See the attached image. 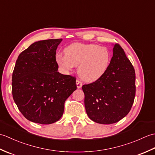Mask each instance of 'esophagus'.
Masks as SVG:
<instances>
[{
  "mask_svg": "<svg viewBox=\"0 0 155 155\" xmlns=\"http://www.w3.org/2000/svg\"><path fill=\"white\" fill-rule=\"evenodd\" d=\"M76 84H77V87L78 88H81L82 87V86H83V84H82L81 82L78 80L76 81Z\"/></svg>",
  "mask_w": 155,
  "mask_h": 155,
  "instance_id": "esophagus-1",
  "label": "esophagus"
}]
</instances>
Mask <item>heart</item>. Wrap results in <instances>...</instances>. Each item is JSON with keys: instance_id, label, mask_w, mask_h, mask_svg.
I'll use <instances>...</instances> for the list:
<instances>
[{"instance_id": "1", "label": "heart", "mask_w": 155, "mask_h": 155, "mask_svg": "<svg viewBox=\"0 0 155 155\" xmlns=\"http://www.w3.org/2000/svg\"><path fill=\"white\" fill-rule=\"evenodd\" d=\"M64 54L56 56V62L64 73L77 66L79 77L88 83L99 80L109 67L110 52L106 47L96 44L74 42L64 49Z\"/></svg>"}]
</instances>
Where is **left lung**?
<instances>
[{"label":"left lung","mask_w":155,"mask_h":155,"mask_svg":"<svg viewBox=\"0 0 155 155\" xmlns=\"http://www.w3.org/2000/svg\"><path fill=\"white\" fill-rule=\"evenodd\" d=\"M113 57L99 80L82 87L87 114L95 123H117L129 113L135 97V71L119 45H113Z\"/></svg>","instance_id":"1"}]
</instances>
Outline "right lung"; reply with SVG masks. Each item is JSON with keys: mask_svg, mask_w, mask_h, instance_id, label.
<instances>
[{"mask_svg": "<svg viewBox=\"0 0 155 155\" xmlns=\"http://www.w3.org/2000/svg\"><path fill=\"white\" fill-rule=\"evenodd\" d=\"M62 39L32 43L18 55L12 78L15 103L27 119L48 124L64 113V102L77 89L76 78L58 72L56 50Z\"/></svg>", "mask_w": 155, "mask_h": 155, "instance_id": "obj_1", "label": "right lung"}]
</instances>
